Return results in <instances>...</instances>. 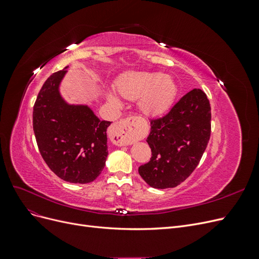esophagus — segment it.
<instances>
[{
    "mask_svg": "<svg viewBox=\"0 0 259 259\" xmlns=\"http://www.w3.org/2000/svg\"><path fill=\"white\" fill-rule=\"evenodd\" d=\"M135 119L134 117H127V119L115 122L109 128V137L112 143L117 146H126L133 144L135 139L134 135Z\"/></svg>",
    "mask_w": 259,
    "mask_h": 259,
    "instance_id": "esophagus-1",
    "label": "esophagus"
}]
</instances>
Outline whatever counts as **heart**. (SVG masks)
Here are the masks:
<instances>
[{
	"label": "heart",
	"mask_w": 259,
	"mask_h": 259,
	"mask_svg": "<svg viewBox=\"0 0 259 259\" xmlns=\"http://www.w3.org/2000/svg\"><path fill=\"white\" fill-rule=\"evenodd\" d=\"M116 89L124 98L139 99V110L147 116L160 115L167 111L177 93V86L169 75L156 72L131 74L117 83ZM107 97L112 105H121L114 94L108 93Z\"/></svg>",
	"instance_id": "obj_1"
}]
</instances>
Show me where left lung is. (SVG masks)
I'll use <instances>...</instances> for the list:
<instances>
[{
	"mask_svg": "<svg viewBox=\"0 0 259 259\" xmlns=\"http://www.w3.org/2000/svg\"><path fill=\"white\" fill-rule=\"evenodd\" d=\"M147 143L150 161L139 166V175L155 189L182 184L198 166L210 136V105L205 93H187L169 112L151 120Z\"/></svg>",
	"mask_w": 259,
	"mask_h": 259,
	"instance_id": "left-lung-1",
	"label": "left lung"
}]
</instances>
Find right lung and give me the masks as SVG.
I'll return each mask as SVG.
<instances>
[{
  "instance_id": "add662e5",
  "label": "right lung",
  "mask_w": 259,
  "mask_h": 259,
  "mask_svg": "<svg viewBox=\"0 0 259 259\" xmlns=\"http://www.w3.org/2000/svg\"><path fill=\"white\" fill-rule=\"evenodd\" d=\"M67 68L43 84L33 107V131L38 150L59 178L89 184L104 169L108 156L107 128L88 105L69 104L59 86Z\"/></svg>"
}]
</instances>
